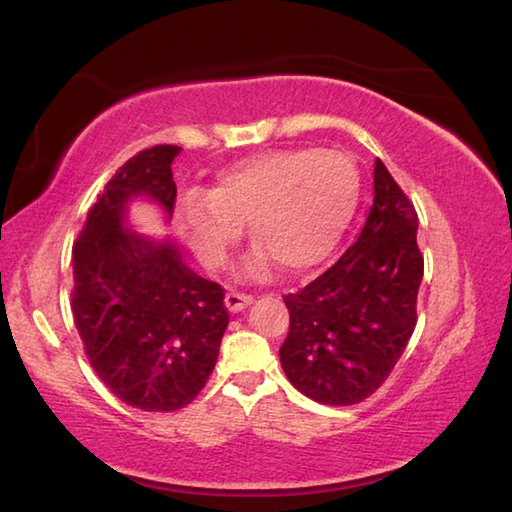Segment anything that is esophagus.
I'll return each instance as SVG.
<instances>
[{
    "mask_svg": "<svg viewBox=\"0 0 512 512\" xmlns=\"http://www.w3.org/2000/svg\"><path fill=\"white\" fill-rule=\"evenodd\" d=\"M248 304H253V295L239 293V290H228L226 293V308L230 313H239V310H244Z\"/></svg>",
    "mask_w": 512,
    "mask_h": 512,
    "instance_id": "1",
    "label": "esophagus"
}]
</instances>
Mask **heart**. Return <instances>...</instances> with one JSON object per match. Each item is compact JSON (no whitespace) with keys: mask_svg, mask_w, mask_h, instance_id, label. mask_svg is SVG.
I'll list each match as a JSON object with an SVG mask.
<instances>
[{"mask_svg":"<svg viewBox=\"0 0 512 512\" xmlns=\"http://www.w3.org/2000/svg\"><path fill=\"white\" fill-rule=\"evenodd\" d=\"M359 173L337 150L299 148L230 166L179 213L188 246L208 264L222 262L239 226L284 273H302L328 257L353 217Z\"/></svg>","mask_w":512,"mask_h":512,"instance_id":"1","label":"heart"}]
</instances>
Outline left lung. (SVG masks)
<instances>
[{
    "label": "left lung",
    "mask_w": 512,
    "mask_h": 512,
    "mask_svg": "<svg viewBox=\"0 0 512 512\" xmlns=\"http://www.w3.org/2000/svg\"><path fill=\"white\" fill-rule=\"evenodd\" d=\"M422 277L417 210L377 159L373 208L357 242L302 290L284 295L290 326L279 359L288 382L326 406L373 395L413 335Z\"/></svg>",
    "instance_id": "left-lung-1"
}]
</instances>
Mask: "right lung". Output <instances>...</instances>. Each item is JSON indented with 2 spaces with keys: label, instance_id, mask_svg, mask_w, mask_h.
<instances>
[{
  "label": "right lung",
  "instance_id": "1",
  "mask_svg": "<svg viewBox=\"0 0 512 512\" xmlns=\"http://www.w3.org/2000/svg\"><path fill=\"white\" fill-rule=\"evenodd\" d=\"M179 146L139 150L104 186L73 244V319L110 393L146 413H173L202 393L228 326L226 290L195 275L170 242L128 226L126 204L148 195L175 210Z\"/></svg>",
  "mask_w": 512,
  "mask_h": 512
}]
</instances>
